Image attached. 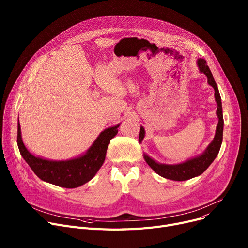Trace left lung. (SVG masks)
I'll return each instance as SVG.
<instances>
[{"label":"left lung","instance_id":"1","mask_svg":"<svg viewBox=\"0 0 248 248\" xmlns=\"http://www.w3.org/2000/svg\"><path fill=\"white\" fill-rule=\"evenodd\" d=\"M197 65L200 72L204 73L207 76L208 83L214 88V91H215L214 95H215V100L217 102L216 114L218 116V124L216 126V133L212 142H210V145L207 147V149L202 155H198V157H195L193 159H190L184 163L177 164V165L160 164L158 162L154 161L146 154L144 155L146 162L155 173L160 175L161 177L170 179L173 181H186L201 175L215 160V158L217 157V155L219 153L221 144H222L224 121H223V114H222V102H221L219 90L213 78V75L206 63V60L202 58L198 59ZM144 137H145V128L140 126L139 140L141 141L144 140Z\"/></svg>","mask_w":248,"mask_h":248}]
</instances>
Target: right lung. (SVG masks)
I'll use <instances>...</instances> for the list:
<instances>
[{
  "instance_id": "right-lung-1",
  "label": "right lung",
  "mask_w": 248,
  "mask_h": 248,
  "mask_svg": "<svg viewBox=\"0 0 248 248\" xmlns=\"http://www.w3.org/2000/svg\"><path fill=\"white\" fill-rule=\"evenodd\" d=\"M119 126L104 129L84 155L67 161H51L32 155L22 140L19 122L17 144L23 159L41 180L63 188H77L95 176L106 159L110 140L119 132Z\"/></svg>"
}]
</instances>
